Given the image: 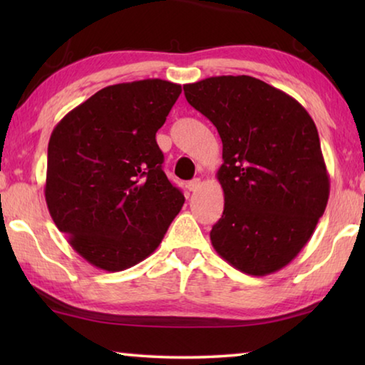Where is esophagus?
<instances>
[{
    "mask_svg": "<svg viewBox=\"0 0 365 365\" xmlns=\"http://www.w3.org/2000/svg\"><path fill=\"white\" fill-rule=\"evenodd\" d=\"M187 187H188L190 191H193V193H195V191H197L201 187V178H193V180H190Z\"/></svg>",
    "mask_w": 365,
    "mask_h": 365,
    "instance_id": "34e87169",
    "label": "esophagus"
}]
</instances>
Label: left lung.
I'll return each mask as SVG.
<instances>
[{"label":"left lung","instance_id":"1","mask_svg":"<svg viewBox=\"0 0 365 365\" xmlns=\"http://www.w3.org/2000/svg\"><path fill=\"white\" fill-rule=\"evenodd\" d=\"M183 91L222 140L225 202L214 250L245 274H274L307 245L329 202L316 123L294 98L250 76L209 77Z\"/></svg>","mask_w":365,"mask_h":365}]
</instances>
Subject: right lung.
<instances>
[{"instance_id": "1", "label": "right lung", "mask_w": 365, "mask_h": 365, "mask_svg": "<svg viewBox=\"0 0 365 365\" xmlns=\"http://www.w3.org/2000/svg\"><path fill=\"white\" fill-rule=\"evenodd\" d=\"M182 86L109 85L67 113L48 143L45 200L86 262L120 272L156 251L185 202L163 170L156 132Z\"/></svg>"}]
</instances>
